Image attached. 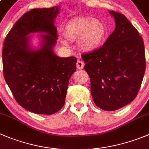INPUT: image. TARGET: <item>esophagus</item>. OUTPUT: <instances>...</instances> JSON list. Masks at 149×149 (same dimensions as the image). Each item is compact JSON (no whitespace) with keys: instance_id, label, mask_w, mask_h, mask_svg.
Wrapping results in <instances>:
<instances>
[{"instance_id":"34e87169","label":"esophagus","mask_w":149,"mask_h":149,"mask_svg":"<svg viewBox=\"0 0 149 149\" xmlns=\"http://www.w3.org/2000/svg\"><path fill=\"white\" fill-rule=\"evenodd\" d=\"M84 66V63L82 62V61L81 60L77 61V62H76V68H77L78 69L81 70V69H83Z\"/></svg>"}]
</instances>
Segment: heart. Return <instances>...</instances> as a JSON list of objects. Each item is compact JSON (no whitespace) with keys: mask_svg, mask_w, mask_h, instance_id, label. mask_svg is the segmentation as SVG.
<instances>
[{"mask_svg":"<svg viewBox=\"0 0 149 149\" xmlns=\"http://www.w3.org/2000/svg\"><path fill=\"white\" fill-rule=\"evenodd\" d=\"M107 34V29L104 22L95 18L83 17L70 20L64 30L65 39L70 42L78 41L79 49L86 53L98 49Z\"/></svg>","mask_w":149,"mask_h":149,"instance_id":"heart-1","label":"heart"}]
</instances>
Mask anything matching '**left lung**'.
I'll use <instances>...</instances> for the list:
<instances>
[{"label":"left lung","mask_w":149,"mask_h":149,"mask_svg":"<svg viewBox=\"0 0 149 149\" xmlns=\"http://www.w3.org/2000/svg\"><path fill=\"white\" fill-rule=\"evenodd\" d=\"M115 29L101 48L81 56L90 79V92L100 109L114 111L131 103L146 70L143 38L122 14L109 11Z\"/></svg>","instance_id":"obj_1"}]
</instances>
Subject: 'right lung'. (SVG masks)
<instances>
[{
	"instance_id": "right-lung-1",
	"label": "right lung",
	"mask_w": 149,
	"mask_h": 149,
	"mask_svg": "<svg viewBox=\"0 0 149 149\" xmlns=\"http://www.w3.org/2000/svg\"><path fill=\"white\" fill-rule=\"evenodd\" d=\"M59 13V6L31 9L15 23L3 42L6 81L17 102L36 114L52 115L62 109L69 79L76 70V57H59L54 51ZM34 33L42 34L37 48L31 44Z\"/></svg>"
}]
</instances>
